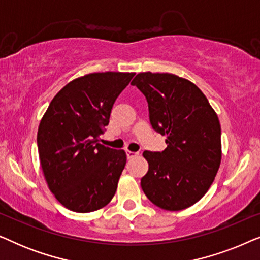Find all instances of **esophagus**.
<instances>
[{"label": "esophagus", "mask_w": 260, "mask_h": 260, "mask_svg": "<svg viewBox=\"0 0 260 260\" xmlns=\"http://www.w3.org/2000/svg\"><path fill=\"white\" fill-rule=\"evenodd\" d=\"M138 154H137V152H134V151H129V150H127L126 151V157L127 158H133V157H135V156H137Z\"/></svg>", "instance_id": "obj_1"}]
</instances>
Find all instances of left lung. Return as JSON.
Instances as JSON below:
<instances>
[{
	"instance_id": "left-lung-1",
	"label": "left lung",
	"mask_w": 260,
	"mask_h": 260,
	"mask_svg": "<svg viewBox=\"0 0 260 260\" xmlns=\"http://www.w3.org/2000/svg\"><path fill=\"white\" fill-rule=\"evenodd\" d=\"M131 85L148 102L149 120L167 136L163 151L143 152L149 163L141 187L152 204L181 211L211 187L221 162V127L197 85L170 73H138Z\"/></svg>"
}]
</instances>
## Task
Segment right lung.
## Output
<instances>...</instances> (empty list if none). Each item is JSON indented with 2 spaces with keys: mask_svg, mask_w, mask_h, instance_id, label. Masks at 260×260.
<instances>
[{
  "mask_svg": "<svg viewBox=\"0 0 260 260\" xmlns=\"http://www.w3.org/2000/svg\"><path fill=\"white\" fill-rule=\"evenodd\" d=\"M135 73H91L62 87L38 130L39 157L49 189L78 213L104 207L116 193L126 163L124 150L98 143L113 103Z\"/></svg>",
  "mask_w": 260,
  "mask_h": 260,
  "instance_id": "1",
  "label": "right lung"
}]
</instances>
